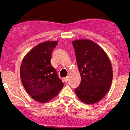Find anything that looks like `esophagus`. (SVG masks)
I'll return each mask as SVG.
<instances>
[{
    "label": "esophagus",
    "instance_id": "esophagus-1",
    "mask_svg": "<svg viewBox=\"0 0 130 130\" xmlns=\"http://www.w3.org/2000/svg\"><path fill=\"white\" fill-rule=\"evenodd\" d=\"M68 80H69V76H66V77L64 78V80L66 82L68 81Z\"/></svg>",
    "mask_w": 130,
    "mask_h": 130
}]
</instances>
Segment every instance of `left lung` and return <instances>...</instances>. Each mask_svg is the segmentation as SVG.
Here are the masks:
<instances>
[{
	"label": "left lung",
	"mask_w": 130,
	"mask_h": 130,
	"mask_svg": "<svg viewBox=\"0 0 130 130\" xmlns=\"http://www.w3.org/2000/svg\"><path fill=\"white\" fill-rule=\"evenodd\" d=\"M81 76L80 84L75 91L86 104H94L103 99L109 91L113 70L109 57L103 48L89 40L72 42Z\"/></svg>",
	"instance_id": "1"
}]
</instances>
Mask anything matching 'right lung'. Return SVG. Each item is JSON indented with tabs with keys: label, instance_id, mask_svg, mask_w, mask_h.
Masks as SVG:
<instances>
[{
	"label": "right lung",
	"instance_id": "add662e5",
	"mask_svg": "<svg viewBox=\"0 0 130 130\" xmlns=\"http://www.w3.org/2000/svg\"><path fill=\"white\" fill-rule=\"evenodd\" d=\"M58 41L40 43L23 57L20 77L27 93L35 100L46 103L59 94L64 86L51 64V55Z\"/></svg>",
	"mask_w": 130,
	"mask_h": 130
}]
</instances>
